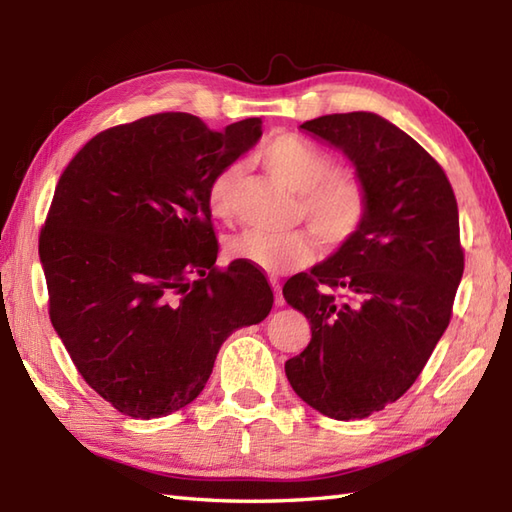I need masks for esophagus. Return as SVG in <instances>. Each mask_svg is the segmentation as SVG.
<instances>
[{"label":"esophagus","instance_id":"34e87169","mask_svg":"<svg viewBox=\"0 0 512 512\" xmlns=\"http://www.w3.org/2000/svg\"><path fill=\"white\" fill-rule=\"evenodd\" d=\"M270 286H273V290H275V303L277 306H284V295H281V284H279V279L277 277H270Z\"/></svg>","mask_w":512,"mask_h":512}]
</instances>
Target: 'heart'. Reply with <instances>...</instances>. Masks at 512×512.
I'll return each instance as SVG.
<instances>
[{"mask_svg": "<svg viewBox=\"0 0 512 512\" xmlns=\"http://www.w3.org/2000/svg\"><path fill=\"white\" fill-rule=\"evenodd\" d=\"M257 158L288 189L299 191V213L306 217L321 242L339 248L361 231L367 217V191L354 173L332 169L334 162L310 140L290 132L268 136ZM242 165L231 162L213 173L206 187L209 211L226 220L233 213ZM228 257L262 273L279 275L306 266L317 255L314 239L303 231L268 233L248 228L228 242Z\"/></svg>", "mask_w": 512, "mask_h": 512, "instance_id": "b5f03b06", "label": "heart"}]
</instances>
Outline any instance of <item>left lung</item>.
I'll return each instance as SVG.
<instances>
[{
	"label": "left lung",
	"instance_id": "obj_1",
	"mask_svg": "<svg viewBox=\"0 0 512 512\" xmlns=\"http://www.w3.org/2000/svg\"><path fill=\"white\" fill-rule=\"evenodd\" d=\"M301 127L354 162L367 217L330 259L286 281L312 332L286 376L323 416L361 420L416 383L447 330L464 273L458 202L438 160L378 114Z\"/></svg>",
	"mask_w": 512,
	"mask_h": 512
}]
</instances>
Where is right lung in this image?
<instances>
[{
	"mask_svg": "<svg viewBox=\"0 0 512 512\" xmlns=\"http://www.w3.org/2000/svg\"><path fill=\"white\" fill-rule=\"evenodd\" d=\"M259 136V118L213 132L193 114H151L96 134L61 173L39 235L50 321L125 416L187 407L228 336L273 308L264 273L215 266L206 206L213 173Z\"/></svg>",
	"mask_w": 512,
	"mask_h": 512,
	"instance_id": "1",
	"label": "right lung"
}]
</instances>
